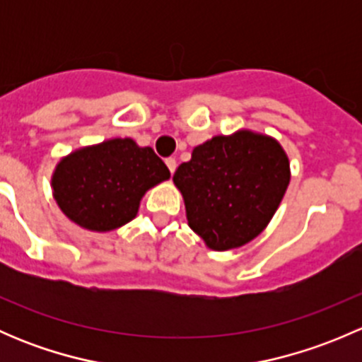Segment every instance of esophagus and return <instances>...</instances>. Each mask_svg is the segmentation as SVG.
Segmentation results:
<instances>
[{"label":"esophagus","instance_id":"esophagus-1","mask_svg":"<svg viewBox=\"0 0 362 362\" xmlns=\"http://www.w3.org/2000/svg\"><path fill=\"white\" fill-rule=\"evenodd\" d=\"M166 166H168V170H170V173L173 175L175 170H177V160H175L173 158H168L166 159Z\"/></svg>","mask_w":362,"mask_h":362}]
</instances>
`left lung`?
Segmentation results:
<instances>
[{"label": "left lung", "instance_id": "obj_1", "mask_svg": "<svg viewBox=\"0 0 362 362\" xmlns=\"http://www.w3.org/2000/svg\"><path fill=\"white\" fill-rule=\"evenodd\" d=\"M289 180V159L279 141L245 129L198 145L173 175L189 226L214 250L254 240L275 215Z\"/></svg>", "mask_w": 362, "mask_h": 362}]
</instances>
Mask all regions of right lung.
<instances>
[{"label":"right lung","instance_id":"1","mask_svg":"<svg viewBox=\"0 0 362 362\" xmlns=\"http://www.w3.org/2000/svg\"><path fill=\"white\" fill-rule=\"evenodd\" d=\"M170 178L151 147L115 138L71 152L52 177L54 198L69 221L89 231H112L136 217L140 199Z\"/></svg>","mask_w":362,"mask_h":362}]
</instances>
